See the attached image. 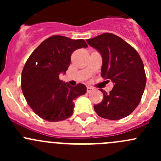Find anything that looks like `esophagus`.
<instances>
[{"mask_svg": "<svg viewBox=\"0 0 161 161\" xmlns=\"http://www.w3.org/2000/svg\"><path fill=\"white\" fill-rule=\"evenodd\" d=\"M92 91V88H91V87H87V90H86V92L87 93H90Z\"/></svg>", "mask_w": 161, "mask_h": 161, "instance_id": "esophagus-1", "label": "esophagus"}]
</instances>
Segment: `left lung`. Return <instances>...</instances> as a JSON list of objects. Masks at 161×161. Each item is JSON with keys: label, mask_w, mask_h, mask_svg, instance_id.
I'll list each match as a JSON object with an SVG mask.
<instances>
[{"label": "left lung", "mask_w": 161, "mask_h": 161, "mask_svg": "<svg viewBox=\"0 0 161 161\" xmlns=\"http://www.w3.org/2000/svg\"><path fill=\"white\" fill-rule=\"evenodd\" d=\"M101 54V76L114 87L94 110L100 117L119 120L132 113L139 105L145 90L147 77L140 56L125 40L112 33H103L86 40Z\"/></svg>", "instance_id": "left-lung-1"}]
</instances>
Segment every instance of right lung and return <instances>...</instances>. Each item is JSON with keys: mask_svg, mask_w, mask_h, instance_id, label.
Masks as SVG:
<instances>
[{"mask_svg": "<svg viewBox=\"0 0 161 161\" xmlns=\"http://www.w3.org/2000/svg\"><path fill=\"white\" fill-rule=\"evenodd\" d=\"M88 45L84 40L53 36L36 48L27 60L22 72V90L29 106L39 117L48 121L70 118L74 100L86 92V86H71L59 79L65 74L74 50Z\"/></svg>", "mask_w": 161, "mask_h": 161, "instance_id": "add662e5", "label": "right lung"}]
</instances>
